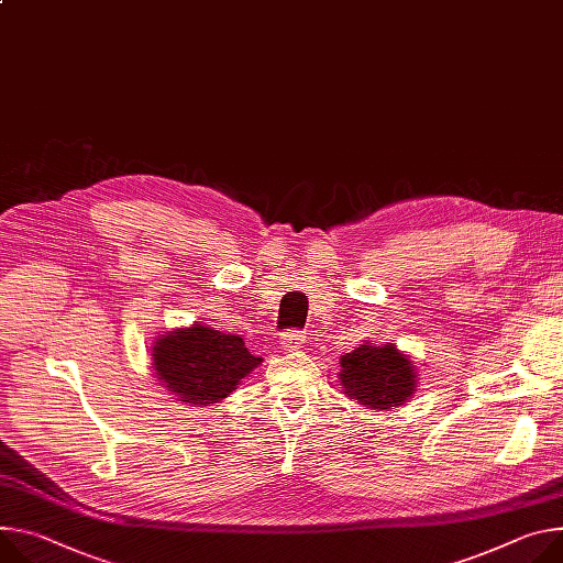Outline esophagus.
Returning a JSON list of instances; mask_svg holds the SVG:
<instances>
[{
	"label": "esophagus",
	"mask_w": 563,
	"mask_h": 563,
	"mask_svg": "<svg viewBox=\"0 0 563 563\" xmlns=\"http://www.w3.org/2000/svg\"><path fill=\"white\" fill-rule=\"evenodd\" d=\"M302 343H305V334L298 332V330L285 332L283 339H280V347H283L285 352H296V350L302 347Z\"/></svg>",
	"instance_id": "obj_1"
}]
</instances>
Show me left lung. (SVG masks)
<instances>
[{
  "label": "left lung",
  "instance_id": "left-lung-1",
  "mask_svg": "<svg viewBox=\"0 0 563 563\" xmlns=\"http://www.w3.org/2000/svg\"><path fill=\"white\" fill-rule=\"evenodd\" d=\"M339 382L347 399L371 411H390L404 406L418 390V368L411 356L395 343L364 341L341 356Z\"/></svg>",
  "mask_w": 563,
  "mask_h": 563
}]
</instances>
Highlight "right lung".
I'll use <instances>...</instances> for the list:
<instances>
[{"mask_svg": "<svg viewBox=\"0 0 563 563\" xmlns=\"http://www.w3.org/2000/svg\"><path fill=\"white\" fill-rule=\"evenodd\" d=\"M152 371L179 404L213 406L263 364L244 347L242 336L201 321L164 332L152 343Z\"/></svg>", "mask_w": 563, "mask_h": 563, "instance_id": "obj_1", "label": "right lung"}]
</instances>
